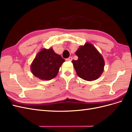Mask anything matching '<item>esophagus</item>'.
I'll use <instances>...</instances> for the list:
<instances>
[{"mask_svg":"<svg viewBox=\"0 0 132 132\" xmlns=\"http://www.w3.org/2000/svg\"><path fill=\"white\" fill-rule=\"evenodd\" d=\"M66 60L68 61H71L72 60V57H69L68 59H66Z\"/></svg>","mask_w":132,"mask_h":132,"instance_id":"34e87169","label":"esophagus"}]
</instances>
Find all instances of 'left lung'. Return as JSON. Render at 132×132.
<instances>
[{
    "label": "left lung",
    "mask_w": 132,
    "mask_h": 132,
    "mask_svg": "<svg viewBox=\"0 0 132 132\" xmlns=\"http://www.w3.org/2000/svg\"><path fill=\"white\" fill-rule=\"evenodd\" d=\"M75 54L78 60H72V62L77 75L89 81L98 79L103 72L105 63L95 47L86 43L84 46H80Z\"/></svg>",
    "instance_id": "left-lung-1"
}]
</instances>
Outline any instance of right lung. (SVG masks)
I'll list each match as a JSON object with an SVG mask.
<instances>
[{
  "instance_id": "obj_1",
  "label": "right lung",
  "mask_w": 132,
  "mask_h": 132,
  "mask_svg": "<svg viewBox=\"0 0 132 132\" xmlns=\"http://www.w3.org/2000/svg\"><path fill=\"white\" fill-rule=\"evenodd\" d=\"M65 61L52 48L42 49L37 54L32 63V72L39 79L50 80L56 76L60 67Z\"/></svg>"
}]
</instances>
